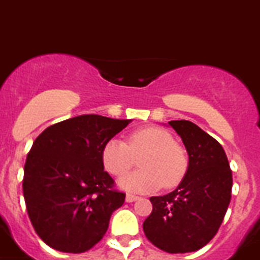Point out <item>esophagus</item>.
Returning a JSON list of instances; mask_svg holds the SVG:
<instances>
[{
	"label": "esophagus",
	"mask_w": 260,
	"mask_h": 260,
	"mask_svg": "<svg viewBox=\"0 0 260 260\" xmlns=\"http://www.w3.org/2000/svg\"><path fill=\"white\" fill-rule=\"evenodd\" d=\"M137 200H139V197H137V196H135V194L127 193V196H125V201H127L128 203L135 202V201H137Z\"/></svg>",
	"instance_id": "esophagus-1"
}]
</instances>
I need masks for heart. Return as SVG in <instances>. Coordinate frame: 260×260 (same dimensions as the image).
<instances>
[{"mask_svg": "<svg viewBox=\"0 0 260 260\" xmlns=\"http://www.w3.org/2000/svg\"><path fill=\"white\" fill-rule=\"evenodd\" d=\"M141 170L120 180L121 188L133 191H151L160 186L172 188L184 177L188 167L185 151L171 133L158 127H145L131 133L127 141L109 140L101 150L105 170L113 176L127 175L140 156Z\"/></svg>", "mask_w": 260, "mask_h": 260, "instance_id": "obj_1", "label": "heart"}]
</instances>
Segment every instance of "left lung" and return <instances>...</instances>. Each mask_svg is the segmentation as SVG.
Listing matches in <instances>:
<instances>
[{
  "label": "left lung",
  "instance_id": "1",
  "mask_svg": "<svg viewBox=\"0 0 260 260\" xmlns=\"http://www.w3.org/2000/svg\"><path fill=\"white\" fill-rule=\"evenodd\" d=\"M168 124L185 145L188 170L174 191L150 198L153 211L142 228L147 240L163 251H197L223 223L231 202L232 171L223 146L209 133L189 120Z\"/></svg>",
  "mask_w": 260,
  "mask_h": 260
}]
</instances>
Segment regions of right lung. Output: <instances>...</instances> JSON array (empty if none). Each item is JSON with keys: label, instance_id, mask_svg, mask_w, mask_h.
I'll return each instance as SVG.
<instances>
[{"label": "right lung", "instance_id": "1", "mask_svg": "<svg viewBox=\"0 0 260 260\" xmlns=\"http://www.w3.org/2000/svg\"><path fill=\"white\" fill-rule=\"evenodd\" d=\"M131 119L86 114L46 128L27 155L23 194L39 237L63 252L88 251L101 241L125 200L101 160L104 145Z\"/></svg>", "mask_w": 260, "mask_h": 260}]
</instances>
